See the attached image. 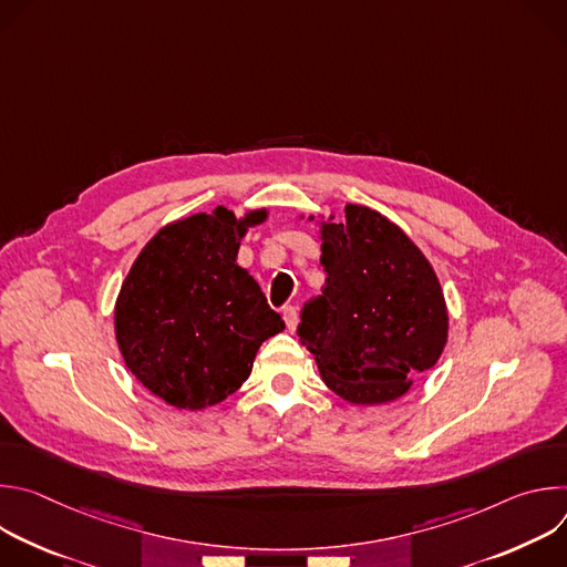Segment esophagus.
Listing matches in <instances>:
<instances>
[{"label": "esophagus", "instance_id": "obj_1", "mask_svg": "<svg viewBox=\"0 0 567 567\" xmlns=\"http://www.w3.org/2000/svg\"><path fill=\"white\" fill-rule=\"evenodd\" d=\"M282 318H285V326H287V330H289V332H293V330H296V326H298V309H296L293 305L282 307Z\"/></svg>", "mask_w": 567, "mask_h": 567}]
</instances>
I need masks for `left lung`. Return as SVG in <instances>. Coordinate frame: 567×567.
<instances>
[{
  "label": "left lung",
  "mask_w": 567,
  "mask_h": 567,
  "mask_svg": "<svg viewBox=\"0 0 567 567\" xmlns=\"http://www.w3.org/2000/svg\"><path fill=\"white\" fill-rule=\"evenodd\" d=\"M302 219V215H300ZM326 285L300 309L298 339L326 385L354 406L406 394L449 339L440 278L392 219L361 204L346 219L313 215Z\"/></svg>",
  "instance_id": "8db88e82"
}]
</instances>
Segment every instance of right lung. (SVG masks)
<instances>
[{"instance_id": "right-lung-1", "label": "right lung", "mask_w": 567, "mask_h": 567, "mask_svg": "<svg viewBox=\"0 0 567 567\" xmlns=\"http://www.w3.org/2000/svg\"><path fill=\"white\" fill-rule=\"evenodd\" d=\"M269 217L226 206L158 228L132 262L114 305L127 370L179 411H204L251 374L260 346L285 330L249 269L239 241Z\"/></svg>"}]
</instances>
